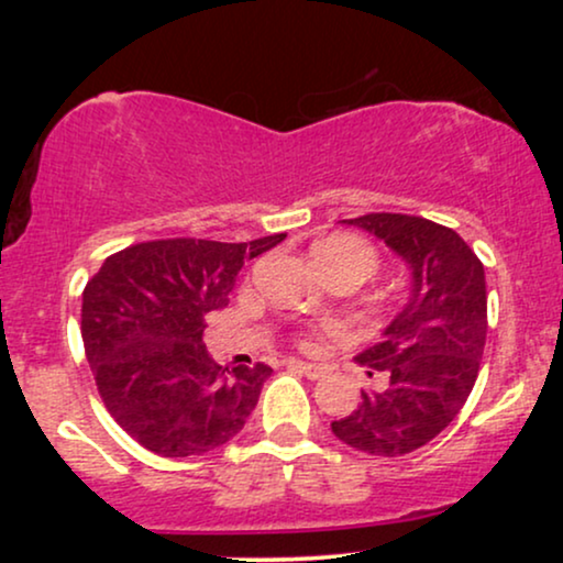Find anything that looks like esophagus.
Wrapping results in <instances>:
<instances>
[{"label":"esophagus","mask_w":563,"mask_h":563,"mask_svg":"<svg viewBox=\"0 0 563 563\" xmlns=\"http://www.w3.org/2000/svg\"><path fill=\"white\" fill-rule=\"evenodd\" d=\"M288 367H290V371H299L301 376H307L309 380H318V378H322L328 373L325 367L312 365V363H301V360H290Z\"/></svg>","instance_id":"1"}]
</instances>
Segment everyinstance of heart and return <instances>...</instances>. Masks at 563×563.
Here are the masks:
<instances>
[{
  "mask_svg": "<svg viewBox=\"0 0 563 563\" xmlns=\"http://www.w3.org/2000/svg\"><path fill=\"white\" fill-rule=\"evenodd\" d=\"M312 254L320 267H352V269H360L365 277L373 275V269H376V251H373L371 243H365L363 238H354V235L322 238V241L314 243ZM322 333H339V328L325 325L322 328ZM299 344L301 349H318L320 335L303 333Z\"/></svg>",
  "mask_w": 563,
  "mask_h": 563,
  "instance_id": "1",
  "label": "heart"
}]
</instances>
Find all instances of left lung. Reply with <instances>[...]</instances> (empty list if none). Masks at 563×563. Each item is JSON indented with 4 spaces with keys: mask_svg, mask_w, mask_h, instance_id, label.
Here are the masks:
<instances>
[{
    "mask_svg": "<svg viewBox=\"0 0 563 563\" xmlns=\"http://www.w3.org/2000/svg\"><path fill=\"white\" fill-rule=\"evenodd\" d=\"M344 222L402 256L410 299L386 325L384 341L354 357L380 386L363 391L357 410L331 429L367 455H407L448 429L479 376L487 339L484 264L455 230L431 219L365 214Z\"/></svg>",
    "mask_w": 563,
    "mask_h": 563,
    "instance_id": "1",
    "label": "left lung"
}]
</instances>
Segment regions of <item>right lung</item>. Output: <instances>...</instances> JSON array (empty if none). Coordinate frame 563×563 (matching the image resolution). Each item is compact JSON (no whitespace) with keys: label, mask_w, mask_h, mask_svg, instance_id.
Wrapping results in <instances>:
<instances>
[{"label":"right lung","mask_w":563,"mask_h":563,"mask_svg":"<svg viewBox=\"0 0 563 563\" xmlns=\"http://www.w3.org/2000/svg\"><path fill=\"white\" fill-rule=\"evenodd\" d=\"M286 232L251 243L169 238L108 256L84 288L81 339L115 423L164 457L203 455L241 434L273 367L228 371L203 344L243 262Z\"/></svg>","instance_id":"obj_1"}]
</instances>
